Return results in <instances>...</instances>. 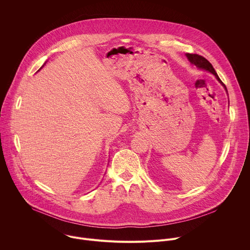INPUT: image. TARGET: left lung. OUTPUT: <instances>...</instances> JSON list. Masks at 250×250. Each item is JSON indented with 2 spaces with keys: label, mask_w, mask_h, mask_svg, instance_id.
Returning <instances> with one entry per match:
<instances>
[{
  "label": "left lung",
  "mask_w": 250,
  "mask_h": 250,
  "mask_svg": "<svg viewBox=\"0 0 250 250\" xmlns=\"http://www.w3.org/2000/svg\"><path fill=\"white\" fill-rule=\"evenodd\" d=\"M187 57H188V61L192 63V64H194L195 66H197L198 68H201V69H205V70H207V71H210L211 73H213L215 76H216V78L218 79V81L221 83V84L225 87V89L227 90V88H226V85L224 84V83L222 82V80L220 79V77L218 76V74H217V72H216V70L214 69V67H213V65L209 62V61H207L204 57H202V56H199V55H197V54H187Z\"/></svg>",
  "instance_id": "1"
}]
</instances>
